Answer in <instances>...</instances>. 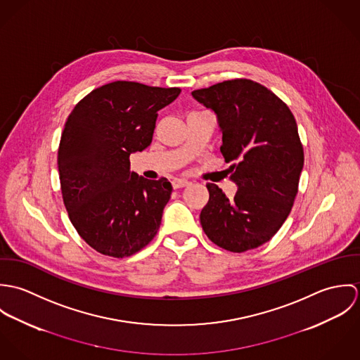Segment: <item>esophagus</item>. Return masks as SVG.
I'll list each match as a JSON object with an SVG mask.
<instances>
[{
	"instance_id": "1",
	"label": "esophagus",
	"mask_w": 360,
	"mask_h": 360,
	"mask_svg": "<svg viewBox=\"0 0 360 360\" xmlns=\"http://www.w3.org/2000/svg\"><path fill=\"white\" fill-rule=\"evenodd\" d=\"M173 188H183V187H187L190 184L188 180H184V179H176L173 180Z\"/></svg>"
}]
</instances>
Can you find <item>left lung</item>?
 <instances>
[{"mask_svg":"<svg viewBox=\"0 0 360 360\" xmlns=\"http://www.w3.org/2000/svg\"><path fill=\"white\" fill-rule=\"evenodd\" d=\"M213 110L221 133L220 153L237 184L234 200L207 183L200 219L207 238L230 252L267 243L288 217L298 193L304 148L290 108L264 86L227 80L191 93Z\"/></svg>","mask_w":360,"mask_h":360,"instance_id":"1","label":"left lung"}]
</instances>
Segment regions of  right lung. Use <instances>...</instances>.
<instances>
[{
	"instance_id": "obj_1",
	"label": "right lung",
	"mask_w": 360,
	"mask_h": 360,
	"mask_svg": "<svg viewBox=\"0 0 360 360\" xmlns=\"http://www.w3.org/2000/svg\"><path fill=\"white\" fill-rule=\"evenodd\" d=\"M180 89L113 82L93 90L69 115L58 150L60 191L79 236L97 252L130 257L160 226L172 184L130 170V155L153 141L158 110Z\"/></svg>"
}]
</instances>
